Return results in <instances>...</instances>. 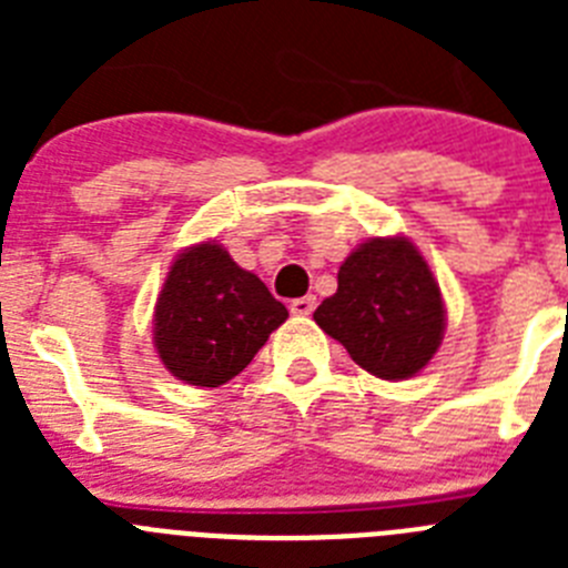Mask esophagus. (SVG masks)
<instances>
[{"label": "esophagus", "mask_w": 568, "mask_h": 568, "mask_svg": "<svg viewBox=\"0 0 568 568\" xmlns=\"http://www.w3.org/2000/svg\"><path fill=\"white\" fill-rule=\"evenodd\" d=\"M313 310H315V295H301V298H295L293 304H290V313L301 315V318L313 315Z\"/></svg>", "instance_id": "esophagus-1"}]
</instances>
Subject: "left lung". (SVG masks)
<instances>
[{
    "label": "left lung",
    "mask_w": 568,
    "mask_h": 568,
    "mask_svg": "<svg viewBox=\"0 0 568 568\" xmlns=\"http://www.w3.org/2000/svg\"><path fill=\"white\" fill-rule=\"evenodd\" d=\"M313 318L361 369L384 381L420 373L446 329L438 281L404 235L369 239L346 255L338 290L321 301Z\"/></svg>",
    "instance_id": "left-lung-1"
}]
</instances>
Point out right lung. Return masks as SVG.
<instances>
[{
    "mask_svg": "<svg viewBox=\"0 0 568 568\" xmlns=\"http://www.w3.org/2000/svg\"><path fill=\"white\" fill-rule=\"evenodd\" d=\"M287 307L227 250L202 241L175 255L155 301L153 344L184 384L222 386L255 358Z\"/></svg>",
    "mask_w": 568,
    "mask_h": 568,
    "instance_id": "obj_1",
    "label": "right lung"
}]
</instances>
